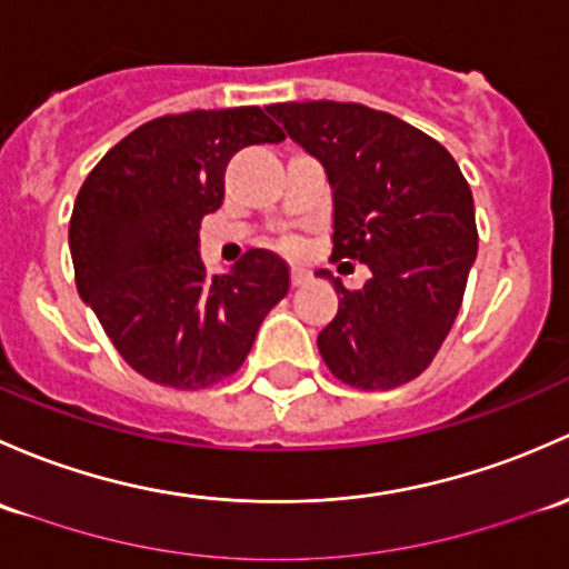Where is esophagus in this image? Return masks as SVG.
<instances>
[{"label": "esophagus", "mask_w": 569, "mask_h": 569, "mask_svg": "<svg viewBox=\"0 0 569 569\" xmlns=\"http://www.w3.org/2000/svg\"><path fill=\"white\" fill-rule=\"evenodd\" d=\"M290 282H292V287H301V284H307V282H309V273H307V271H301V268H292V273H290Z\"/></svg>", "instance_id": "esophagus-1"}]
</instances>
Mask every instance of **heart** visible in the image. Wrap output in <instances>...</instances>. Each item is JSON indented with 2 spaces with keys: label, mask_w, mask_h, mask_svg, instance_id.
Wrapping results in <instances>:
<instances>
[{
  "label": "heart",
  "mask_w": 569,
  "mask_h": 569,
  "mask_svg": "<svg viewBox=\"0 0 569 569\" xmlns=\"http://www.w3.org/2000/svg\"><path fill=\"white\" fill-rule=\"evenodd\" d=\"M287 246H290V249H292V246H296V243H292V241H287Z\"/></svg>",
  "instance_id": "b5f03b06"
}]
</instances>
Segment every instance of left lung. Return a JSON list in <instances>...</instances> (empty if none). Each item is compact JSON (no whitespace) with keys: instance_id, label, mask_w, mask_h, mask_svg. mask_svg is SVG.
Wrapping results in <instances>:
<instances>
[{"instance_id":"obj_1","label":"left lung","mask_w":569,"mask_h":569,"mask_svg":"<svg viewBox=\"0 0 569 569\" xmlns=\"http://www.w3.org/2000/svg\"><path fill=\"white\" fill-rule=\"evenodd\" d=\"M268 114L323 163L331 260L372 271L361 290L318 271L339 296L318 333L326 367L365 391L419 378L458 318L477 260L473 197L458 161L419 128L361 103H273Z\"/></svg>"}]
</instances>
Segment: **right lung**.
Returning <instances> with one entry per match:
<instances>
[{
    "instance_id": "add662e5",
    "label": "right lung",
    "mask_w": 569,
    "mask_h": 569,
    "mask_svg": "<svg viewBox=\"0 0 569 569\" xmlns=\"http://www.w3.org/2000/svg\"><path fill=\"white\" fill-rule=\"evenodd\" d=\"M282 139L260 107L163 114L120 139L79 189L68 232L79 296L153 383L194 391L236 375L290 290L273 251H246L213 279L199 257V221L221 208L230 158Z\"/></svg>"
}]
</instances>
